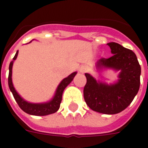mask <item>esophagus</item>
<instances>
[{"label":"esophagus","mask_w":148,"mask_h":148,"mask_svg":"<svg viewBox=\"0 0 148 148\" xmlns=\"http://www.w3.org/2000/svg\"><path fill=\"white\" fill-rule=\"evenodd\" d=\"M78 70L80 73L84 74V73H85V72L88 71V67H87V66H85V65H81V67H79Z\"/></svg>","instance_id":"1"}]
</instances>
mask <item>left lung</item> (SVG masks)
<instances>
[{"label":"left lung","instance_id":"8db88e82","mask_svg":"<svg viewBox=\"0 0 148 148\" xmlns=\"http://www.w3.org/2000/svg\"><path fill=\"white\" fill-rule=\"evenodd\" d=\"M113 55L101 58L98 68L120 71L118 81L113 84L97 81L90 74H85L87 83L84 88L86 103L96 112L115 114L121 112L132 102L140 88V66L137 56L131 50L115 42L108 43Z\"/></svg>","mask_w":148,"mask_h":148}]
</instances>
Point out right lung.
Segmentation results:
<instances>
[{
  "mask_svg": "<svg viewBox=\"0 0 148 148\" xmlns=\"http://www.w3.org/2000/svg\"><path fill=\"white\" fill-rule=\"evenodd\" d=\"M18 54V51L16 52V54L13 58V60L10 63L9 65V75H8V86L10 88V91L12 92L13 96L14 97L15 101L17 103V104L19 105L21 110H23L24 112H26L27 114L31 115H36V116H45V115L51 114L53 113L57 112L60 108V104L61 103V100H62V95L64 92L66 87L69 84L77 74V72H74L71 74H70L69 76L64 78L60 84L58 85L57 90H56L55 95L53 96V99L50 101L49 102L44 103H29L27 101L22 98L20 96L16 90L14 88L12 83V67L14 60H16V58Z\"/></svg>",
  "mask_w": 148,
  "mask_h": 148,
  "instance_id": "right-lung-1",
  "label": "right lung"
}]
</instances>
